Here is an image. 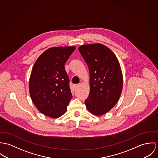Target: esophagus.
I'll return each mask as SVG.
<instances>
[{"label":"esophagus","mask_w":158,"mask_h":158,"mask_svg":"<svg viewBox=\"0 0 158 158\" xmlns=\"http://www.w3.org/2000/svg\"><path fill=\"white\" fill-rule=\"evenodd\" d=\"M79 85H80L79 84H75V85H73V87H74V89H76L79 86Z\"/></svg>","instance_id":"esophagus-1"}]
</instances>
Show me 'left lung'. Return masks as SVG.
Returning a JSON list of instances; mask_svg holds the SVG:
<instances>
[{"instance_id":"8db88e82","label":"left lung","mask_w":158,"mask_h":158,"mask_svg":"<svg viewBox=\"0 0 158 158\" xmlns=\"http://www.w3.org/2000/svg\"><path fill=\"white\" fill-rule=\"evenodd\" d=\"M78 50L89 73L90 89L85 104L89 112L102 116L116 104L123 91L120 64L113 52L101 44L83 45Z\"/></svg>"}]
</instances>
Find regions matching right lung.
I'll use <instances>...</instances> for the list:
<instances>
[{
  "label": "right lung",
  "instance_id": "obj_1",
  "mask_svg": "<svg viewBox=\"0 0 158 158\" xmlns=\"http://www.w3.org/2000/svg\"><path fill=\"white\" fill-rule=\"evenodd\" d=\"M75 49L73 46L50 48L37 58L31 71V99L40 113L52 118L63 115L72 98L64 66Z\"/></svg>",
  "mask_w": 158,
  "mask_h": 158
}]
</instances>
